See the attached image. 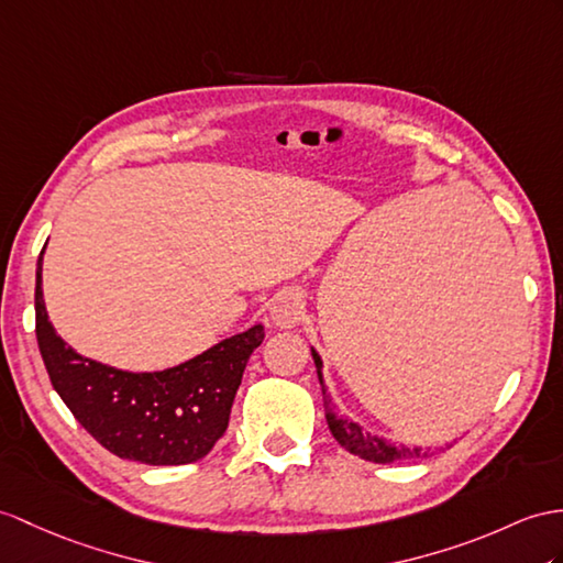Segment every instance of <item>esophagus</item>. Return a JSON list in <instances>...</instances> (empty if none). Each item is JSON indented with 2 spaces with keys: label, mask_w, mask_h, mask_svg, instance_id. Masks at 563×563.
<instances>
[{
  "label": "esophagus",
  "mask_w": 563,
  "mask_h": 563,
  "mask_svg": "<svg viewBox=\"0 0 563 563\" xmlns=\"http://www.w3.org/2000/svg\"><path fill=\"white\" fill-rule=\"evenodd\" d=\"M303 296L296 289H286L272 298L269 303V320L272 324H277L282 329H291L300 320H303Z\"/></svg>",
  "instance_id": "esophagus-1"
}]
</instances>
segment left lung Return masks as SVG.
I'll list each match as a JSON object with an SVG mask.
<instances>
[{"label":"left lung","instance_id":"8db88e82","mask_svg":"<svg viewBox=\"0 0 563 563\" xmlns=\"http://www.w3.org/2000/svg\"><path fill=\"white\" fill-rule=\"evenodd\" d=\"M312 361L314 367H318V377H320V385H322V399H324V416H327V424L329 430H332L334 440L344 446L346 451H351L353 456H361L365 461H373V463H396V461H408V459H424L430 456V449H422V446H394L389 442L382 440V437H375L369 432H363V428L358 422H353L344 416H339L332 399L327 396L324 389V379H322V358L318 355V351L312 349Z\"/></svg>","mask_w":563,"mask_h":563}]
</instances>
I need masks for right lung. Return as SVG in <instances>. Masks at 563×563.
Segmentation results:
<instances>
[{"mask_svg":"<svg viewBox=\"0 0 563 563\" xmlns=\"http://www.w3.org/2000/svg\"><path fill=\"white\" fill-rule=\"evenodd\" d=\"M45 253V249H43ZM35 272V334L52 387L107 451L145 465H184L210 454L227 432L245 363L263 344L255 324L176 367L126 373L76 353L54 332Z\"/></svg>","mask_w":563,"mask_h":563,"instance_id":"add662e5","label":"right lung"}]
</instances>
